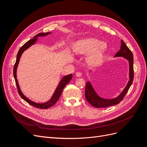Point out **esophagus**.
Segmentation results:
<instances>
[{
    "label": "esophagus",
    "mask_w": 147,
    "mask_h": 147,
    "mask_svg": "<svg viewBox=\"0 0 147 147\" xmlns=\"http://www.w3.org/2000/svg\"><path fill=\"white\" fill-rule=\"evenodd\" d=\"M76 76L78 77H80L82 76V74L80 72H78L76 73Z\"/></svg>",
    "instance_id": "34e87169"
}]
</instances>
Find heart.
Segmentation results:
<instances>
[{"mask_svg": "<svg viewBox=\"0 0 147 147\" xmlns=\"http://www.w3.org/2000/svg\"><path fill=\"white\" fill-rule=\"evenodd\" d=\"M106 50L104 43L96 38H90L78 42L74 47V51L77 54H88L87 61L91 65L99 64L103 59Z\"/></svg>", "mask_w": 147, "mask_h": 147, "instance_id": "obj_1", "label": "heart"}]
</instances>
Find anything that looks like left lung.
Masks as SVG:
<instances>
[{"instance_id": "left-lung-1", "label": "left lung", "mask_w": 147, "mask_h": 147, "mask_svg": "<svg viewBox=\"0 0 147 147\" xmlns=\"http://www.w3.org/2000/svg\"><path fill=\"white\" fill-rule=\"evenodd\" d=\"M115 56L116 57H124L129 61V81L126 87L124 88L123 91L121 93L119 96L117 98L112 99H105L101 98L97 95L94 89L92 87L90 82H87L86 83L85 86V97L86 100L90 103L92 106L96 108H105L107 107L112 106L119 104L123 99L124 96L126 94L129 89L133 82L134 80V57L131 51L129 50L124 42L121 40V48L118 52H117Z\"/></svg>"}]
</instances>
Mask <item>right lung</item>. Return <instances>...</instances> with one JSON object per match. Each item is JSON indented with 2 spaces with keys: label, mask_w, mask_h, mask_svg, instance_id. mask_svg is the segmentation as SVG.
Here are the masks:
<instances>
[{
  "label": "right lung",
  "mask_w": 147,
  "mask_h": 147,
  "mask_svg": "<svg viewBox=\"0 0 147 147\" xmlns=\"http://www.w3.org/2000/svg\"><path fill=\"white\" fill-rule=\"evenodd\" d=\"M50 32H46V33H39L38 34H37L36 35H35L34 38L29 40V41H28L26 43H24V45L22 46L20 49L19 50L17 54V57H16V60L15 62V64L14 65V67H13V75H14V78L15 80V83L16 84V87L18 89V94H20V96H21V97L23 99H24L26 102H27L28 103L31 105H32L35 107L38 108V109H47L51 107L54 105L56 102L58 100V99H59V97L63 92V91L64 90V88H65V86L70 81L72 80V74H70L67 75V76H65L63 78V79L61 80V81L60 82L59 85L57 86L56 90L54 93V94L52 96V97L51 98V99L48 101L46 103H43V104H37L35 103L34 102H32L29 99H28L25 96H24V94L22 93V92L20 90V88L19 86L18 83V80L16 78V69H17V66L18 64L19 63L20 61V57L22 55V53H23V51L24 50H26V49L28 48L29 47H30L32 45L36 42L37 39V37L38 36H45V35H47L48 34H50Z\"/></svg>",
  "instance_id": "obj_1"
}]
</instances>
